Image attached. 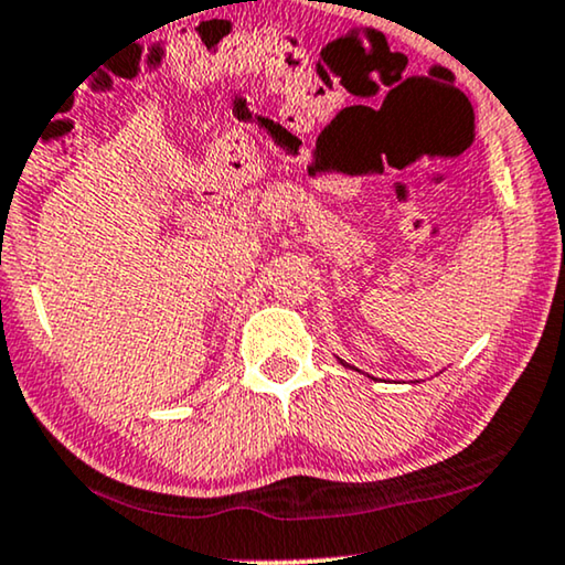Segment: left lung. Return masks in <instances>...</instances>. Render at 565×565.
<instances>
[{"label":"left lung","mask_w":565,"mask_h":565,"mask_svg":"<svg viewBox=\"0 0 565 565\" xmlns=\"http://www.w3.org/2000/svg\"><path fill=\"white\" fill-rule=\"evenodd\" d=\"M338 361H341V364H343V366H349V364H345V361H343V359H338ZM351 370H353V366H351Z\"/></svg>","instance_id":"1"}]
</instances>
